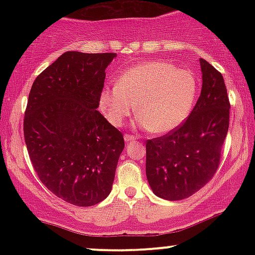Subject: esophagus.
Wrapping results in <instances>:
<instances>
[{
  "instance_id": "34e87169",
  "label": "esophagus",
  "mask_w": 255,
  "mask_h": 255,
  "mask_svg": "<svg viewBox=\"0 0 255 255\" xmlns=\"http://www.w3.org/2000/svg\"><path fill=\"white\" fill-rule=\"evenodd\" d=\"M137 137L136 136H134V135H130V134H126L125 135V141L127 142H130V141H133V140H136Z\"/></svg>"
}]
</instances>
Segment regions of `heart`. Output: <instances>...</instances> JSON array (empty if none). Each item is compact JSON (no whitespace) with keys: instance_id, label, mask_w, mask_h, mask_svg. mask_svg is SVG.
Returning <instances> with one entry per match:
<instances>
[{"instance_id":"heart-1","label":"heart","mask_w":255,"mask_h":255,"mask_svg":"<svg viewBox=\"0 0 255 255\" xmlns=\"http://www.w3.org/2000/svg\"><path fill=\"white\" fill-rule=\"evenodd\" d=\"M197 95L198 80L191 71L165 61H147L103 87L99 104L110 124L119 127L135 111L136 103L137 125L166 134L188 118Z\"/></svg>"}]
</instances>
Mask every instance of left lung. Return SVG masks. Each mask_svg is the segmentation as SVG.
I'll return each mask as SVG.
<instances>
[{
	"label": "left lung",
	"instance_id": "8db88e82",
	"mask_svg": "<svg viewBox=\"0 0 255 255\" xmlns=\"http://www.w3.org/2000/svg\"><path fill=\"white\" fill-rule=\"evenodd\" d=\"M203 87L191 115L180 127L146 141V177L165 200L191 197L209 182L221 162L230 103L224 79L200 58Z\"/></svg>",
	"mask_w": 255,
	"mask_h": 255
}]
</instances>
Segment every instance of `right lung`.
<instances>
[{
  "mask_svg": "<svg viewBox=\"0 0 255 255\" xmlns=\"http://www.w3.org/2000/svg\"><path fill=\"white\" fill-rule=\"evenodd\" d=\"M114 52L67 51L32 85L24 136L34 171L51 193L75 206L110 194L124 135L97 110Z\"/></svg>",
  "mask_w": 255,
  "mask_h": 255,
  "instance_id": "obj_1",
  "label": "right lung"
}]
</instances>
